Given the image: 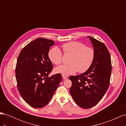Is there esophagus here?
Masks as SVG:
<instances>
[{
    "label": "esophagus",
    "mask_w": 126,
    "mask_h": 126,
    "mask_svg": "<svg viewBox=\"0 0 126 126\" xmlns=\"http://www.w3.org/2000/svg\"><path fill=\"white\" fill-rule=\"evenodd\" d=\"M62 77L63 79H66L68 78V77L66 76H64V75H62Z\"/></svg>",
    "instance_id": "obj_1"
}]
</instances>
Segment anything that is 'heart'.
<instances>
[{"instance_id": "heart-1", "label": "heart", "mask_w": 126, "mask_h": 126, "mask_svg": "<svg viewBox=\"0 0 126 126\" xmlns=\"http://www.w3.org/2000/svg\"><path fill=\"white\" fill-rule=\"evenodd\" d=\"M62 48L64 54H70L71 56L68 61L69 64H62L55 68L57 73L64 76L74 74L78 71L83 73L92 65L95 55L92 48L86 47L82 43L72 41L63 44ZM48 57L51 62L57 65L63 60V53L58 47L51 49Z\"/></svg>"}]
</instances>
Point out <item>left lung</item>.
Listing matches in <instances>:
<instances>
[{
    "label": "left lung",
    "mask_w": 126,
    "mask_h": 126,
    "mask_svg": "<svg viewBox=\"0 0 126 126\" xmlns=\"http://www.w3.org/2000/svg\"><path fill=\"white\" fill-rule=\"evenodd\" d=\"M87 37L94 48V62L84 73L69 77L72 82L71 96L76 104L85 109L94 106L104 97L109 86L112 67L110 53L105 45Z\"/></svg>",
    "instance_id": "8db88e82"
}]
</instances>
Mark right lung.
Masks as SVG:
<instances>
[{
  "label": "right lung",
  "instance_id": "1",
  "mask_svg": "<svg viewBox=\"0 0 126 126\" xmlns=\"http://www.w3.org/2000/svg\"><path fill=\"white\" fill-rule=\"evenodd\" d=\"M54 44L52 40L37 38L27 45L18 57L15 70L18 89L33 108L46 105L62 81L60 74L48 77L53 69L48 52Z\"/></svg>",
  "mask_w": 126,
  "mask_h": 126
}]
</instances>
